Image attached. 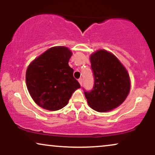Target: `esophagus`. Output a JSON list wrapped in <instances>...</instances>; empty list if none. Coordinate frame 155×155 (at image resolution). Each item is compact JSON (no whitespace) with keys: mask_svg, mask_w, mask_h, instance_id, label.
Instances as JSON below:
<instances>
[{"mask_svg":"<svg viewBox=\"0 0 155 155\" xmlns=\"http://www.w3.org/2000/svg\"><path fill=\"white\" fill-rule=\"evenodd\" d=\"M82 81H83V80H82V78H80V79L78 80V82H80V85H81V86H82Z\"/></svg>","mask_w":155,"mask_h":155,"instance_id":"1","label":"esophagus"}]
</instances>
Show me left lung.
<instances>
[{
    "label": "left lung",
    "mask_w": 155,
    "mask_h": 155,
    "mask_svg": "<svg viewBox=\"0 0 155 155\" xmlns=\"http://www.w3.org/2000/svg\"><path fill=\"white\" fill-rule=\"evenodd\" d=\"M94 86L84 91L90 107L95 111L106 112L118 107L125 101L130 88L129 75L114 54L99 50L90 56Z\"/></svg>",
    "instance_id": "obj_1"
}]
</instances>
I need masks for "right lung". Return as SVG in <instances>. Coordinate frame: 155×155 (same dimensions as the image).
<instances>
[{"label":"right lung","instance_id":"add662e5","mask_svg":"<svg viewBox=\"0 0 155 155\" xmlns=\"http://www.w3.org/2000/svg\"><path fill=\"white\" fill-rule=\"evenodd\" d=\"M72 52L54 46L35 58L27 68V87L35 103L49 111L66 106L73 93L80 87L68 65Z\"/></svg>","mask_w":155,"mask_h":155}]
</instances>
